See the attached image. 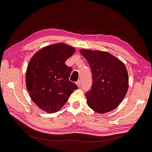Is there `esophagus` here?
<instances>
[{"label":"esophagus","instance_id":"esophagus-1","mask_svg":"<svg viewBox=\"0 0 152 152\" xmlns=\"http://www.w3.org/2000/svg\"><path fill=\"white\" fill-rule=\"evenodd\" d=\"M76 84H77V86L78 87H80V86H81V81L80 80H78L76 83Z\"/></svg>","mask_w":152,"mask_h":152}]
</instances>
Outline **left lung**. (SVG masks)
Returning <instances> with one entry per match:
<instances>
[{
  "instance_id": "1",
  "label": "left lung",
  "mask_w": 152,
  "mask_h": 152,
  "mask_svg": "<svg viewBox=\"0 0 152 152\" xmlns=\"http://www.w3.org/2000/svg\"><path fill=\"white\" fill-rule=\"evenodd\" d=\"M92 72V86L86 94L88 105L103 114L115 109L126 94L129 79L124 64L107 52L81 50Z\"/></svg>"
}]
</instances>
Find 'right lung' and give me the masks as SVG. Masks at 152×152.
<instances>
[{
	"instance_id": "obj_1",
	"label": "right lung",
	"mask_w": 152,
	"mask_h": 152,
	"mask_svg": "<svg viewBox=\"0 0 152 152\" xmlns=\"http://www.w3.org/2000/svg\"><path fill=\"white\" fill-rule=\"evenodd\" d=\"M75 48L56 43L43 48L30 60L26 72V86L32 101L49 113L60 110L77 86L70 81L72 71L65 61Z\"/></svg>"
}]
</instances>
